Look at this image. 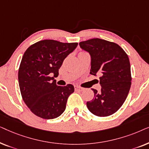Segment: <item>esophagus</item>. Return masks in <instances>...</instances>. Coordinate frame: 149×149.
<instances>
[{"label":"esophagus","mask_w":149,"mask_h":149,"mask_svg":"<svg viewBox=\"0 0 149 149\" xmlns=\"http://www.w3.org/2000/svg\"><path fill=\"white\" fill-rule=\"evenodd\" d=\"M74 89L76 91H82L83 90V88L81 87H79V86H74Z\"/></svg>","instance_id":"1"}]
</instances>
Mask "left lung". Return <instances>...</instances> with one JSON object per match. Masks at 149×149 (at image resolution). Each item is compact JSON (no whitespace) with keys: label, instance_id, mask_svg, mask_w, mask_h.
Here are the masks:
<instances>
[{"label":"left lung","instance_id":"8db88e82","mask_svg":"<svg viewBox=\"0 0 149 149\" xmlns=\"http://www.w3.org/2000/svg\"><path fill=\"white\" fill-rule=\"evenodd\" d=\"M79 45L91 56L90 74L100 76L101 90L91 89L94 97L87 102V109L98 117L113 115L123 105L131 87L128 56L119 45L100 38L80 42Z\"/></svg>","mask_w":149,"mask_h":149}]
</instances>
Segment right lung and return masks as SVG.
Returning <instances> with one entry per match:
<instances>
[{
    "mask_svg": "<svg viewBox=\"0 0 149 149\" xmlns=\"http://www.w3.org/2000/svg\"><path fill=\"white\" fill-rule=\"evenodd\" d=\"M77 45V42L42 40L30 45L24 53L18 71L20 92L35 115L52 119L65 111L74 86H58L54 77L58 76L63 61Z\"/></svg>",
    "mask_w": 149,
    "mask_h": 149,
    "instance_id": "obj_1",
    "label": "right lung"
}]
</instances>
